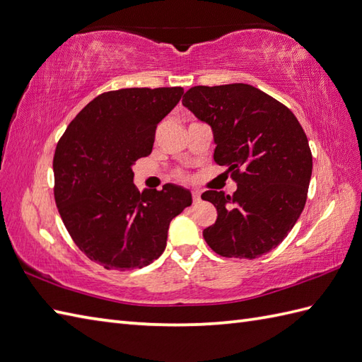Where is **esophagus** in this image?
<instances>
[{
  "label": "esophagus",
  "instance_id": "obj_1",
  "mask_svg": "<svg viewBox=\"0 0 362 362\" xmlns=\"http://www.w3.org/2000/svg\"><path fill=\"white\" fill-rule=\"evenodd\" d=\"M191 196H192V204H199V202L202 200V199H200V192H199V191H192V194H191Z\"/></svg>",
  "mask_w": 362,
  "mask_h": 362
}]
</instances>
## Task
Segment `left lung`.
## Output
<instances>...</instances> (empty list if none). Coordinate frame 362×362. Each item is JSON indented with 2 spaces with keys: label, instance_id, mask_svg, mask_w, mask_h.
<instances>
[{
  "label": "left lung",
  "instance_id": "8db88e82",
  "mask_svg": "<svg viewBox=\"0 0 362 362\" xmlns=\"http://www.w3.org/2000/svg\"><path fill=\"white\" fill-rule=\"evenodd\" d=\"M182 103L214 134V162L238 189L205 191L217 209L204 230L217 255L256 259L287 238L305 206L313 158L304 129L287 106L260 89L233 83L194 86Z\"/></svg>",
  "mask_w": 362,
  "mask_h": 362
}]
</instances>
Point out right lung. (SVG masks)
Instances as JSON below:
<instances>
[{
  "label": "right lung",
  "mask_w": 362,
  "mask_h": 362,
  "mask_svg": "<svg viewBox=\"0 0 362 362\" xmlns=\"http://www.w3.org/2000/svg\"><path fill=\"white\" fill-rule=\"evenodd\" d=\"M182 95V88L105 92L81 109L58 141V213L75 245L107 270L156 260L171 221L191 205V192L177 185L140 192L132 183L134 163L151 154L157 124Z\"/></svg>",
  "instance_id": "1"
}]
</instances>
